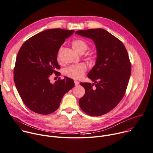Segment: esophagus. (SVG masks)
I'll return each instance as SVG.
<instances>
[{
    "mask_svg": "<svg viewBox=\"0 0 153 153\" xmlns=\"http://www.w3.org/2000/svg\"><path fill=\"white\" fill-rule=\"evenodd\" d=\"M79 84V81H77V80H74V85H75L76 86L78 85Z\"/></svg>",
    "mask_w": 153,
    "mask_h": 153,
    "instance_id": "34e87169",
    "label": "esophagus"
}]
</instances>
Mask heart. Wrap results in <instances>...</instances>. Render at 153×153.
<instances>
[{"instance_id": "obj_1", "label": "heart", "mask_w": 153, "mask_h": 153, "mask_svg": "<svg viewBox=\"0 0 153 153\" xmlns=\"http://www.w3.org/2000/svg\"><path fill=\"white\" fill-rule=\"evenodd\" d=\"M72 46L74 50L79 54H83L88 48L89 46L88 43L83 39H76L72 42ZM62 48L61 47L58 54V59L60 61V53ZM86 58L91 62L95 61V56L93 53H88ZM87 70V67L85 64H79L73 65L67 68L64 71V74L66 76L73 79H80L82 78Z\"/></svg>"}]
</instances>
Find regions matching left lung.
<instances>
[{
    "instance_id": "left-lung-1",
    "label": "left lung",
    "mask_w": 153,
    "mask_h": 153,
    "mask_svg": "<svg viewBox=\"0 0 153 153\" xmlns=\"http://www.w3.org/2000/svg\"><path fill=\"white\" fill-rule=\"evenodd\" d=\"M76 34L95 42L97 58L88 77L94 82L80 83L85 94L79 100L81 109L90 116L105 115L123 98L131 74V63L123 43L103 29L77 30Z\"/></svg>"
}]
</instances>
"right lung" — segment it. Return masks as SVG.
I'll use <instances>...</instances> for the list:
<instances>
[{
	"mask_svg": "<svg viewBox=\"0 0 153 153\" xmlns=\"http://www.w3.org/2000/svg\"><path fill=\"white\" fill-rule=\"evenodd\" d=\"M74 30L59 28L39 32L26 41L17 56L14 80L25 105L32 111L48 115L59 107L63 96L74 86V80L65 77L54 84L49 77L58 73V51Z\"/></svg>",
	"mask_w": 153,
	"mask_h": 153,
	"instance_id": "obj_1",
	"label": "right lung"
}]
</instances>
